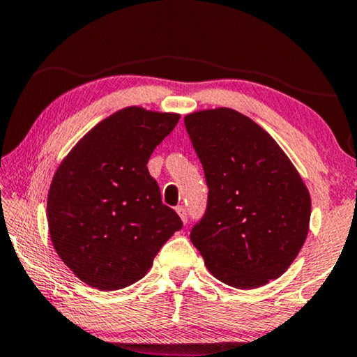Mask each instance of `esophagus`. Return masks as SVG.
Returning a JSON list of instances; mask_svg holds the SVG:
<instances>
[{"mask_svg": "<svg viewBox=\"0 0 357 357\" xmlns=\"http://www.w3.org/2000/svg\"><path fill=\"white\" fill-rule=\"evenodd\" d=\"M176 212H178V215L181 217L183 223L188 222V211H186V207H184V206H178V207H176Z\"/></svg>", "mask_w": 357, "mask_h": 357, "instance_id": "1", "label": "esophagus"}]
</instances>
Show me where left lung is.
Instances as JSON below:
<instances>
[{
	"instance_id": "8db88e82",
	"label": "left lung",
	"mask_w": 357,
	"mask_h": 357,
	"mask_svg": "<svg viewBox=\"0 0 357 357\" xmlns=\"http://www.w3.org/2000/svg\"><path fill=\"white\" fill-rule=\"evenodd\" d=\"M208 186L191 241L213 278L236 289L286 273L310 227V192L273 137L230 107L184 117Z\"/></svg>"
}]
</instances>
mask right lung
I'll return each instance as SVG.
<instances>
[{"instance_id": "1", "label": "right lung", "mask_w": 357, "mask_h": 357, "mask_svg": "<svg viewBox=\"0 0 357 357\" xmlns=\"http://www.w3.org/2000/svg\"><path fill=\"white\" fill-rule=\"evenodd\" d=\"M179 117L123 107L96 123L56 168L47 197L50 240L88 286L116 291L137 282L183 227L146 168Z\"/></svg>"}]
</instances>
